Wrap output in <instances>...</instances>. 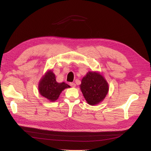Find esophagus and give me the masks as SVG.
I'll use <instances>...</instances> for the list:
<instances>
[{"mask_svg":"<svg viewBox=\"0 0 151 151\" xmlns=\"http://www.w3.org/2000/svg\"><path fill=\"white\" fill-rule=\"evenodd\" d=\"M70 85L72 87H73V88H75V87H76V84H75V83H73V82L70 83Z\"/></svg>","mask_w":151,"mask_h":151,"instance_id":"obj_1","label":"esophagus"}]
</instances>
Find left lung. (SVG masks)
Here are the masks:
<instances>
[{"label": "left lung", "mask_w": 151, "mask_h": 151, "mask_svg": "<svg viewBox=\"0 0 151 151\" xmlns=\"http://www.w3.org/2000/svg\"><path fill=\"white\" fill-rule=\"evenodd\" d=\"M80 88L87 102L94 106L104 99L109 91V84L99 72L89 71L82 79Z\"/></svg>", "instance_id": "1"}]
</instances>
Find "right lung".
Returning <instances> with one entry per match:
<instances>
[{"instance_id":"add662e5","label":"right lung","mask_w":151,"mask_h":151,"mask_svg":"<svg viewBox=\"0 0 151 151\" xmlns=\"http://www.w3.org/2000/svg\"><path fill=\"white\" fill-rule=\"evenodd\" d=\"M70 87L68 84L64 82H57L52 70H48L45 73L38 84L39 94L51 102L57 100L64 89Z\"/></svg>"}]
</instances>
